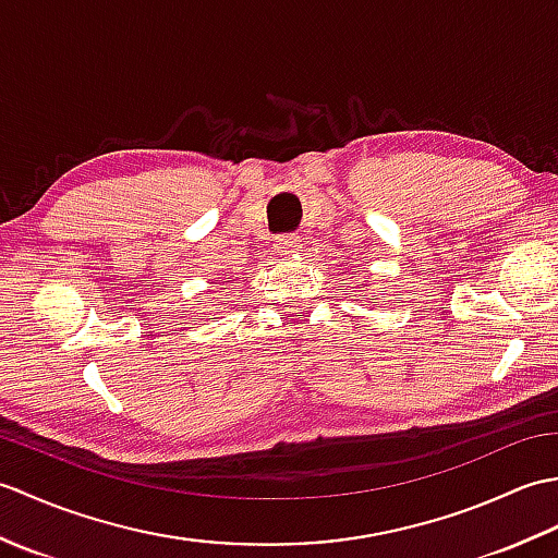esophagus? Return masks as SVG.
Masks as SVG:
<instances>
[{"label": "esophagus", "mask_w": 558, "mask_h": 558, "mask_svg": "<svg viewBox=\"0 0 558 558\" xmlns=\"http://www.w3.org/2000/svg\"><path fill=\"white\" fill-rule=\"evenodd\" d=\"M276 252L280 256H290L294 252H300V240L294 234H280L276 240Z\"/></svg>", "instance_id": "esophagus-1"}]
</instances>
